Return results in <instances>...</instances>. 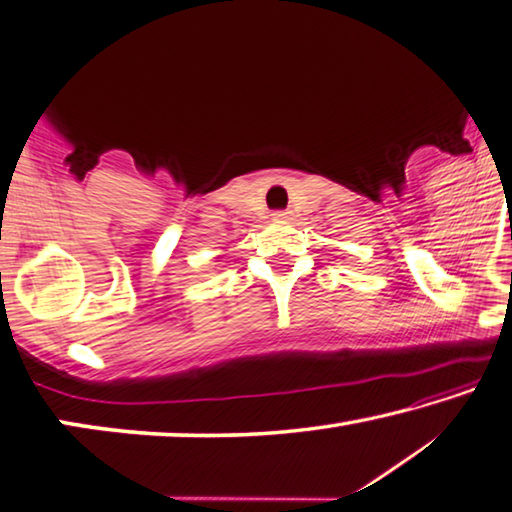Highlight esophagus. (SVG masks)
Masks as SVG:
<instances>
[{"instance_id":"esophagus-1","label":"esophagus","mask_w":512,"mask_h":512,"mask_svg":"<svg viewBox=\"0 0 512 512\" xmlns=\"http://www.w3.org/2000/svg\"><path fill=\"white\" fill-rule=\"evenodd\" d=\"M273 218H276V220H287L289 218V211H276V213H273Z\"/></svg>"}]
</instances>
